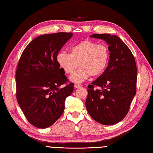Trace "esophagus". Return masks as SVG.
I'll list each match as a JSON object with an SVG mask.
<instances>
[{
    "instance_id": "obj_1",
    "label": "esophagus",
    "mask_w": 153,
    "mask_h": 153,
    "mask_svg": "<svg viewBox=\"0 0 153 153\" xmlns=\"http://www.w3.org/2000/svg\"><path fill=\"white\" fill-rule=\"evenodd\" d=\"M74 87L75 89H77V88H79V87H82V85H81V84H75Z\"/></svg>"
}]
</instances>
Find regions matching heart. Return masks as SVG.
Instances as JSON below:
<instances>
[{
	"label": "heart",
	"instance_id": "heart-1",
	"mask_svg": "<svg viewBox=\"0 0 153 153\" xmlns=\"http://www.w3.org/2000/svg\"><path fill=\"white\" fill-rule=\"evenodd\" d=\"M109 59L108 48L104 44L90 39H85L71 48L70 53L60 52L56 60L61 69L66 74H72L71 80L73 82H82L91 75L97 76L105 71Z\"/></svg>",
	"mask_w": 153,
	"mask_h": 153
}]
</instances>
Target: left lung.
I'll list each match as a JSON object with an SVG mask.
<instances>
[{
  "mask_svg": "<svg viewBox=\"0 0 153 153\" xmlns=\"http://www.w3.org/2000/svg\"><path fill=\"white\" fill-rule=\"evenodd\" d=\"M109 45V60L103 73L88 85L85 105L96 122L114 125L124 118L136 93L137 69L132 52L120 37L93 34Z\"/></svg>",
  "mask_w": 153,
  "mask_h": 153,
  "instance_id": "1",
  "label": "left lung"
}]
</instances>
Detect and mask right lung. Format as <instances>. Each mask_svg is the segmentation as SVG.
<instances>
[{"label":"right lung","mask_w":153,"mask_h":153,"mask_svg":"<svg viewBox=\"0 0 153 153\" xmlns=\"http://www.w3.org/2000/svg\"><path fill=\"white\" fill-rule=\"evenodd\" d=\"M72 36V33L66 32L38 36L20 57L15 75L17 100L26 119L36 128L54 124L64 111L66 98L74 90V84H67L68 79L56 60Z\"/></svg>","instance_id":"obj_1"}]
</instances>
